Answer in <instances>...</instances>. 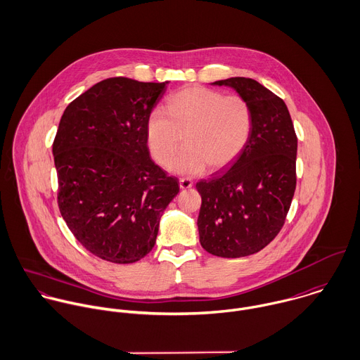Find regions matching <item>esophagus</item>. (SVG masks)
<instances>
[{
	"label": "esophagus",
	"instance_id": "esophagus-1",
	"mask_svg": "<svg viewBox=\"0 0 360 360\" xmlns=\"http://www.w3.org/2000/svg\"><path fill=\"white\" fill-rule=\"evenodd\" d=\"M179 186H181V189H189V188L193 186V182L188 178H181L179 179Z\"/></svg>",
	"mask_w": 360,
	"mask_h": 360
}]
</instances>
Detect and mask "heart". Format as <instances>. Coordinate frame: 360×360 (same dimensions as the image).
Returning <instances> with one entry per match:
<instances>
[{
    "mask_svg": "<svg viewBox=\"0 0 360 360\" xmlns=\"http://www.w3.org/2000/svg\"><path fill=\"white\" fill-rule=\"evenodd\" d=\"M252 129L247 101L238 95L224 96L205 86H188L175 92L165 110L154 109L147 119L148 147L161 164L182 175H199L207 167L219 171L230 165L245 148Z\"/></svg>",
    "mask_w": 360,
    "mask_h": 360,
    "instance_id": "b5f03b06",
    "label": "heart"
}]
</instances>
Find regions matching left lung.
I'll use <instances>...</instances> for the list:
<instances>
[{
    "label": "left lung",
    "mask_w": 360,
    "mask_h": 360,
    "mask_svg": "<svg viewBox=\"0 0 360 360\" xmlns=\"http://www.w3.org/2000/svg\"><path fill=\"white\" fill-rule=\"evenodd\" d=\"M233 88L251 109L243 153L196 184L200 245L212 255L240 258L265 248L283 227L296 189L297 137L283 99L252 78L212 82Z\"/></svg>",
    "instance_id": "obj_1"
}]
</instances>
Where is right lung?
Returning a JSON list of instances; mask_svg holds the SVG:
<instances>
[{
    "mask_svg": "<svg viewBox=\"0 0 360 360\" xmlns=\"http://www.w3.org/2000/svg\"><path fill=\"white\" fill-rule=\"evenodd\" d=\"M165 82L103 79L64 110L53 143L58 209L91 254L133 264L154 247L179 184L150 157L147 119Z\"/></svg>",
    "mask_w": 360,
    "mask_h": 360,
    "instance_id": "right-lung-1",
    "label": "right lung"
}]
</instances>
